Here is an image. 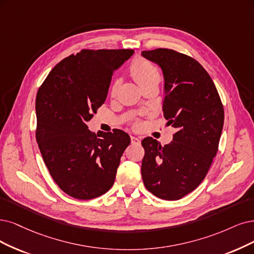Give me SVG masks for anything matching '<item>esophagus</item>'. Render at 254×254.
Listing matches in <instances>:
<instances>
[{"label":"esophagus","instance_id":"obj_1","mask_svg":"<svg viewBox=\"0 0 254 254\" xmlns=\"http://www.w3.org/2000/svg\"><path fill=\"white\" fill-rule=\"evenodd\" d=\"M130 141H132V143L133 144H140V139L139 138H137V137H134V136H132L130 137Z\"/></svg>","mask_w":254,"mask_h":254}]
</instances>
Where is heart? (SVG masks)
Listing matches in <instances>:
<instances>
[{
	"mask_svg": "<svg viewBox=\"0 0 254 254\" xmlns=\"http://www.w3.org/2000/svg\"><path fill=\"white\" fill-rule=\"evenodd\" d=\"M130 73L132 76L136 80V82L140 87L143 84L152 82V81H159L160 80V73L158 69L155 67L153 64L144 59H137L135 60L132 64H130ZM120 84V79H116L113 83L112 93H115Z\"/></svg>",
	"mask_w": 254,
	"mask_h": 254,
	"instance_id": "heart-1",
	"label": "heart"
}]
</instances>
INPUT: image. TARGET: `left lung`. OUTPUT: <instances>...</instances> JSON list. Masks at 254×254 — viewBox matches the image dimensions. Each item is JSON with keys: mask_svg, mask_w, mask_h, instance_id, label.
Returning a JSON list of instances; mask_svg holds the SVG:
<instances>
[{"mask_svg": "<svg viewBox=\"0 0 254 254\" xmlns=\"http://www.w3.org/2000/svg\"><path fill=\"white\" fill-rule=\"evenodd\" d=\"M141 55L162 70L163 114L177 129L164 146L152 137L142 140L143 183L158 198L179 200L200 185L217 155L223 105L209 74L190 56L162 48Z\"/></svg>", "mask_w": 254, "mask_h": 254, "instance_id": "1", "label": "left lung"}]
</instances>
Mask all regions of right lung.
I'll use <instances>...</instances> for the list:
<instances>
[{
    "label": "right lung",
    "instance_id": "add662e5",
    "mask_svg": "<svg viewBox=\"0 0 254 254\" xmlns=\"http://www.w3.org/2000/svg\"><path fill=\"white\" fill-rule=\"evenodd\" d=\"M134 50H82L52 69L36 94V141L60 189L79 200L106 193L130 142L121 129L92 134L87 122L106 101L112 75Z\"/></svg>",
    "mask_w": 254,
    "mask_h": 254
}]
</instances>
